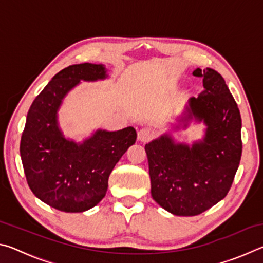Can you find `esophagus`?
<instances>
[{"instance_id":"esophagus-1","label":"esophagus","mask_w":263,"mask_h":263,"mask_svg":"<svg viewBox=\"0 0 263 263\" xmlns=\"http://www.w3.org/2000/svg\"><path fill=\"white\" fill-rule=\"evenodd\" d=\"M137 137L139 141L146 142L151 139V137H152V131L148 130V128H140V130L138 131Z\"/></svg>"}]
</instances>
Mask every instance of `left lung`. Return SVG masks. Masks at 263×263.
Masks as SVG:
<instances>
[{
	"label": "left lung",
	"mask_w": 263,
	"mask_h": 263,
	"mask_svg": "<svg viewBox=\"0 0 263 263\" xmlns=\"http://www.w3.org/2000/svg\"><path fill=\"white\" fill-rule=\"evenodd\" d=\"M204 90L190 97L174 128L191 122L205 125L202 139L191 145L163 133L145 145L151 194L176 216H197L228 195L241 159V117L221 75L212 68L195 69Z\"/></svg>",
	"instance_id": "left-lung-1"
}]
</instances>
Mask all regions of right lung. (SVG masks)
<instances>
[{"label":"right lung","instance_id":"add662e5","mask_svg":"<svg viewBox=\"0 0 263 263\" xmlns=\"http://www.w3.org/2000/svg\"><path fill=\"white\" fill-rule=\"evenodd\" d=\"M104 65H72L55 74L35 97L26 116L21 158L34 196L65 212H83L97 205L108 190L116 163L136 142L132 126L96 130L81 142L66 138L58 111L66 95L81 81L108 79Z\"/></svg>","mask_w":263,"mask_h":263}]
</instances>
